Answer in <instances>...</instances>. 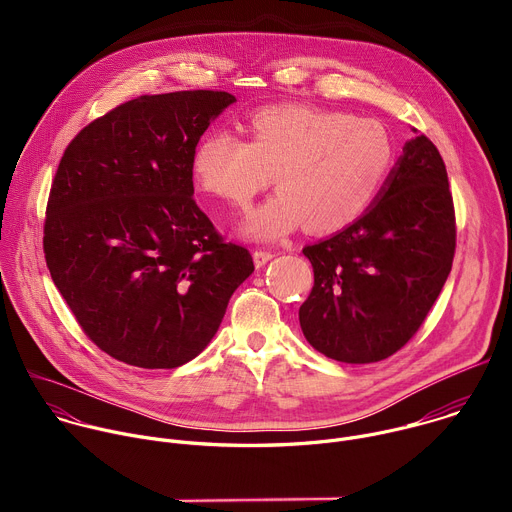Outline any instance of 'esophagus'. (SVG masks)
<instances>
[{"mask_svg": "<svg viewBox=\"0 0 512 512\" xmlns=\"http://www.w3.org/2000/svg\"><path fill=\"white\" fill-rule=\"evenodd\" d=\"M273 257H275V255H273L271 251H263V249H257V251L253 253V261H255L257 267H263V265L269 263Z\"/></svg>", "mask_w": 512, "mask_h": 512, "instance_id": "1", "label": "esophagus"}]
</instances>
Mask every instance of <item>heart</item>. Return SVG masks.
<instances>
[{
    "label": "heart",
    "instance_id": "b5f03b06",
    "mask_svg": "<svg viewBox=\"0 0 512 512\" xmlns=\"http://www.w3.org/2000/svg\"><path fill=\"white\" fill-rule=\"evenodd\" d=\"M247 139L210 131L190 158L194 182L206 194L247 206L275 172L277 190L243 221L253 241H279L308 225L340 231L367 212L395 166V139L371 117L287 103L255 111Z\"/></svg>",
    "mask_w": 512,
    "mask_h": 512
}]
</instances>
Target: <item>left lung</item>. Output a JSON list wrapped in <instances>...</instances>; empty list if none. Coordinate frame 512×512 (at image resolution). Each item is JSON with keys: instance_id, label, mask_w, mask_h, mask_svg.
Segmentation results:
<instances>
[{"instance_id": "left-lung-1", "label": "left lung", "mask_w": 512, "mask_h": 512, "mask_svg": "<svg viewBox=\"0 0 512 512\" xmlns=\"http://www.w3.org/2000/svg\"><path fill=\"white\" fill-rule=\"evenodd\" d=\"M456 216L444 160L417 135L356 223L304 247L314 287L300 308L306 340L328 358L379 362L419 330L452 271Z\"/></svg>"}]
</instances>
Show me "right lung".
<instances>
[{"mask_svg": "<svg viewBox=\"0 0 512 512\" xmlns=\"http://www.w3.org/2000/svg\"><path fill=\"white\" fill-rule=\"evenodd\" d=\"M235 101L225 91L143 95L89 123L58 164L46 265L85 334L133 367L198 356L255 269L192 198L194 145Z\"/></svg>", "mask_w": 512, "mask_h": 512, "instance_id": "right-lung-1", "label": "right lung"}]
</instances>
